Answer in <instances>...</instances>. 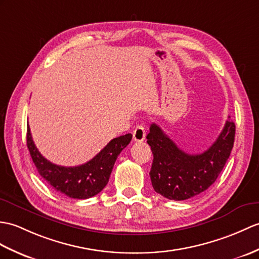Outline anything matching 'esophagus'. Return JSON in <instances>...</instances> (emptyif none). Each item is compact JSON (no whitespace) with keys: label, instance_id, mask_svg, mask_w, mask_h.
Instances as JSON below:
<instances>
[{"label":"esophagus","instance_id":"34e87169","mask_svg":"<svg viewBox=\"0 0 259 259\" xmlns=\"http://www.w3.org/2000/svg\"><path fill=\"white\" fill-rule=\"evenodd\" d=\"M132 137H134V141H143L144 138H146V130H144L143 125H137L134 132H132Z\"/></svg>","mask_w":259,"mask_h":259}]
</instances>
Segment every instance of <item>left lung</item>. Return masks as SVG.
<instances>
[{
  "label": "left lung",
  "instance_id": "8db88e82",
  "mask_svg": "<svg viewBox=\"0 0 259 259\" xmlns=\"http://www.w3.org/2000/svg\"><path fill=\"white\" fill-rule=\"evenodd\" d=\"M147 139L153 153L150 179L154 191L183 201L207 190L219 178L234 146L235 123L228 119L216 141L200 154L184 152L155 123Z\"/></svg>",
  "mask_w": 259,
  "mask_h": 259
}]
</instances>
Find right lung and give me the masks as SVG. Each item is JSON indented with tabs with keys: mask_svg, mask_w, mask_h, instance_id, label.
Wrapping results in <instances>:
<instances>
[{
	"mask_svg": "<svg viewBox=\"0 0 259 259\" xmlns=\"http://www.w3.org/2000/svg\"><path fill=\"white\" fill-rule=\"evenodd\" d=\"M132 135L112 139L101 151L86 163L77 166H62L52 163L35 147L27 124V148L39 176L52 188L66 196L78 200L93 197L107 185L112 167L120 152L128 146Z\"/></svg>",
	"mask_w": 259,
	"mask_h": 259,
	"instance_id": "right-lung-1",
	"label": "right lung"
}]
</instances>
